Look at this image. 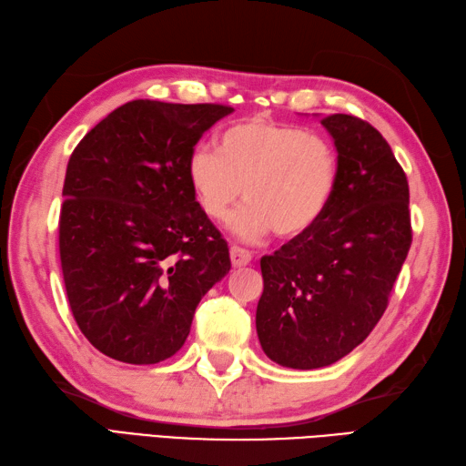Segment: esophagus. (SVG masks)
Segmentation results:
<instances>
[{
	"label": "esophagus",
	"mask_w": 466,
	"mask_h": 466,
	"mask_svg": "<svg viewBox=\"0 0 466 466\" xmlns=\"http://www.w3.org/2000/svg\"><path fill=\"white\" fill-rule=\"evenodd\" d=\"M229 255H231L233 267H243V265H249V263H251V253L247 251V249H243V247L231 245Z\"/></svg>",
	"instance_id": "obj_1"
}]
</instances>
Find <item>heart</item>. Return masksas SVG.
Wrapping results in <instances>:
<instances>
[{
	"label": "heart",
	"mask_w": 466,
	"mask_h": 466,
	"mask_svg": "<svg viewBox=\"0 0 466 466\" xmlns=\"http://www.w3.org/2000/svg\"><path fill=\"white\" fill-rule=\"evenodd\" d=\"M187 183L199 209L225 221L241 198L247 203L231 221L245 241L273 231L299 237L323 217L337 185V155L315 131L251 117L227 127L217 149L195 147Z\"/></svg>",
	"instance_id": "obj_1"
}]
</instances>
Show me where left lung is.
<instances>
[{"mask_svg": "<svg viewBox=\"0 0 466 466\" xmlns=\"http://www.w3.org/2000/svg\"><path fill=\"white\" fill-rule=\"evenodd\" d=\"M337 147V185L323 217L261 259L257 335L289 369L337 363L389 305L410 249L409 183L385 137L345 113L320 119Z\"/></svg>", "mask_w": 466, "mask_h": 466, "instance_id": "1", "label": "left lung"}]
</instances>
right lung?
Here are the masks:
<instances>
[{
    "label": "right lung",
    "instance_id": "obj_1",
    "mask_svg": "<svg viewBox=\"0 0 466 466\" xmlns=\"http://www.w3.org/2000/svg\"><path fill=\"white\" fill-rule=\"evenodd\" d=\"M231 111L136 99L71 153L61 271L76 323L103 355L131 365L173 357L201 297L229 273V247L185 169L203 133Z\"/></svg>",
    "mask_w": 466,
    "mask_h": 466
}]
</instances>
